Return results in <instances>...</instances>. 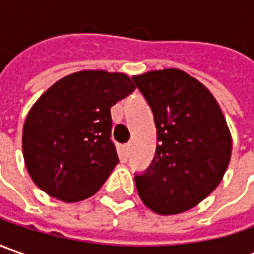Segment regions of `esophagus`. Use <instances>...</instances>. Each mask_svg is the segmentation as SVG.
Instances as JSON below:
<instances>
[{
    "instance_id": "1",
    "label": "esophagus",
    "mask_w": 254,
    "mask_h": 254,
    "mask_svg": "<svg viewBox=\"0 0 254 254\" xmlns=\"http://www.w3.org/2000/svg\"><path fill=\"white\" fill-rule=\"evenodd\" d=\"M124 150H126V154L128 155V154H130V150H131V142H127V144L124 145Z\"/></svg>"
}]
</instances>
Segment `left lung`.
<instances>
[{"label": "left lung", "instance_id": "1", "mask_svg": "<svg viewBox=\"0 0 254 254\" xmlns=\"http://www.w3.org/2000/svg\"><path fill=\"white\" fill-rule=\"evenodd\" d=\"M154 114L157 151L135 177L138 195L160 215L192 209L209 196L228 170L229 127L213 94L180 69L132 76Z\"/></svg>", "mask_w": 254, "mask_h": 254}]
</instances>
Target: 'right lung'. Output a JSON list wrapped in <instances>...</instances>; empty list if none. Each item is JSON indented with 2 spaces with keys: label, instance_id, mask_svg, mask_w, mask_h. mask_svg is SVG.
<instances>
[{
  "label": "right lung",
  "instance_id": "1",
  "mask_svg": "<svg viewBox=\"0 0 254 254\" xmlns=\"http://www.w3.org/2000/svg\"><path fill=\"white\" fill-rule=\"evenodd\" d=\"M134 89L127 74L82 70L62 77L35 102L24 123L22 152L38 188L67 203L100 190L119 162L110 109Z\"/></svg>",
  "mask_w": 254,
  "mask_h": 254
}]
</instances>
